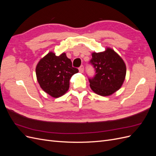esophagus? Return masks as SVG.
I'll use <instances>...</instances> for the list:
<instances>
[{
	"label": "esophagus",
	"mask_w": 156,
	"mask_h": 156,
	"mask_svg": "<svg viewBox=\"0 0 156 156\" xmlns=\"http://www.w3.org/2000/svg\"><path fill=\"white\" fill-rule=\"evenodd\" d=\"M79 71L80 73H83V72H84V67H83V66H81L79 67Z\"/></svg>",
	"instance_id": "34e87169"
}]
</instances>
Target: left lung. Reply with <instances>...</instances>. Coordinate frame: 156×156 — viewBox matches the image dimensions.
I'll return each mask as SVG.
<instances>
[{
	"label": "left lung",
	"instance_id": "8db88e82",
	"mask_svg": "<svg viewBox=\"0 0 156 156\" xmlns=\"http://www.w3.org/2000/svg\"><path fill=\"white\" fill-rule=\"evenodd\" d=\"M91 64L96 75L89 79L92 90L101 96H108L121 88L126 78V66L121 56L111 48L92 53Z\"/></svg>",
	"mask_w": 156,
	"mask_h": 156
}]
</instances>
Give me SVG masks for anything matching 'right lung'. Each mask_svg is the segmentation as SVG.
<instances>
[{
    "instance_id": "add662e5",
    "label": "right lung",
    "mask_w": 156,
    "mask_h": 156,
    "mask_svg": "<svg viewBox=\"0 0 156 156\" xmlns=\"http://www.w3.org/2000/svg\"><path fill=\"white\" fill-rule=\"evenodd\" d=\"M78 72V69L72 67V61L65 53L56 56L51 51L40 60L36 68V77L40 87L55 98L68 92L70 78Z\"/></svg>"
}]
</instances>
